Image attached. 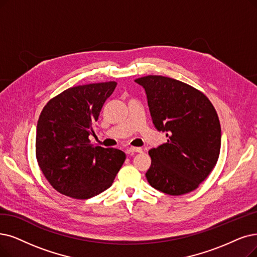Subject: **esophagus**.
I'll return each mask as SVG.
<instances>
[{
  "instance_id": "esophagus-1",
  "label": "esophagus",
  "mask_w": 257,
  "mask_h": 257,
  "mask_svg": "<svg viewBox=\"0 0 257 257\" xmlns=\"http://www.w3.org/2000/svg\"><path fill=\"white\" fill-rule=\"evenodd\" d=\"M140 152H142V150L140 148H135V147H131L125 150L126 154H134V153H140Z\"/></svg>"
}]
</instances>
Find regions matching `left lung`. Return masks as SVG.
<instances>
[{
    "label": "left lung",
    "instance_id": "left-lung-1",
    "mask_svg": "<svg viewBox=\"0 0 257 257\" xmlns=\"http://www.w3.org/2000/svg\"><path fill=\"white\" fill-rule=\"evenodd\" d=\"M146 89L154 125L167 142L149 151L151 186L179 196L196 190L216 166L221 128L209 98L184 82L149 75L135 80Z\"/></svg>",
    "mask_w": 257,
    "mask_h": 257
}]
</instances>
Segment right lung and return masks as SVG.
Here are the masks:
<instances>
[{"label":"right lung","instance_id":"1","mask_svg":"<svg viewBox=\"0 0 257 257\" xmlns=\"http://www.w3.org/2000/svg\"><path fill=\"white\" fill-rule=\"evenodd\" d=\"M116 85L117 82L109 81L69 87L51 98L41 111L36 157L43 175L59 193L87 199L114 182L125 154L95 147L88 136Z\"/></svg>","mask_w":257,"mask_h":257}]
</instances>
